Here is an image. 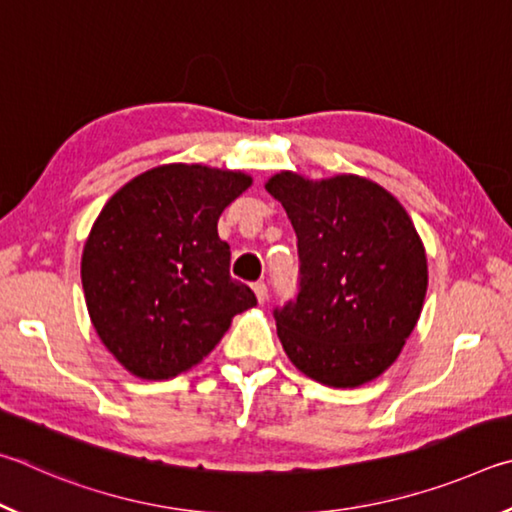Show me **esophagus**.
<instances>
[{"instance_id": "obj_1", "label": "esophagus", "mask_w": 512, "mask_h": 512, "mask_svg": "<svg viewBox=\"0 0 512 512\" xmlns=\"http://www.w3.org/2000/svg\"><path fill=\"white\" fill-rule=\"evenodd\" d=\"M254 294H256L258 303H265V301H267V285H265L263 281L254 283Z\"/></svg>"}]
</instances>
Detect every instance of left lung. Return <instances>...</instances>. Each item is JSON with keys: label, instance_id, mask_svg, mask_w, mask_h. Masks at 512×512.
<instances>
[{"label": "left lung", "instance_id": "8db88e82", "mask_svg": "<svg viewBox=\"0 0 512 512\" xmlns=\"http://www.w3.org/2000/svg\"><path fill=\"white\" fill-rule=\"evenodd\" d=\"M297 233L299 294L274 310L285 353L308 378L360 387L396 362L423 310L427 256L396 197L360 175L267 179Z\"/></svg>", "mask_w": 512, "mask_h": 512}]
</instances>
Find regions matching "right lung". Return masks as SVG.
Segmentation results:
<instances>
[{
  "mask_svg": "<svg viewBox=\"0 0 512 512\" xmlns=\"http://www.w3.org/2000/svg\"><path fill=\"white\" fill-rule=\"evenodd\" d=\"M251 186L240 170L166 164L119 188L83 249L89 317L116 360L143 380L200 364L256 297L229 274L222 211Z\"/></svg>",
  "mask_w": 512,
  "mask_h": 512,
  "instance_id": "add662e5",
  "label": "right lung"
}]
</instances>
